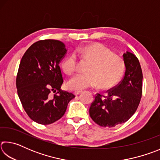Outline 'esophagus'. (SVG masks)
I'll return each mask as SVG.
<instances>
[{
  "label": "esophagus",
  "instance_id": "34e87169",
  "mask_svg": "<svg viewBox=\"0 0 160 160\" xmlns=\"http://www.w3.org/2000/svg\"><path fill=\"white\" fill-rule=\"evenodd\" d=\"M82 91H75L74 92V94L75 96H77V95H78V94H80V93H82Z\"/></svg>",
  "mask_w": 160,
  "mask_h": 160
}]
</instances>
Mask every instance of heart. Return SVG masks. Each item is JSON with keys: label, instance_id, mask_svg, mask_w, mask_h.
<instances>
[{"label": "heart", "instance_id": "obj_1", "mask_svg": "<svg viewBox=\"0 0 160 160\" xmlns=\"http://www.w3.org/2000/svg\"><path fill=\"white\" fill-rule=\"evenodd\" d=\"M75 53L91 62V65L88 70V74H77L68 81V87L70 90H82L97 85L100 89L107 90L115 85L122 77L125 68L123 59L114 55L101 43L78 47ZM75 54L72 53L68 56L62 65L68 74L73 73L77 69Z\"/></svg>", "mask_w": 160, "mask_h": 160}]
</instances>
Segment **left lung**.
I'll list each match as a JSON object with an SVG mask.
<instances>
[{
  "label": "left lung",
  "mask_w": 160,
  "mask_h": 160,
  "mask_svg": "<svg viewBox=\"0 0 160 160\" xmlns=\"http://www.w3.org/2000/svg\"><path fill=\"white\" fill-rule=\"evenodd\" d=\"M125 75L106 96L97 94L90 107L92 119L102 127H114L134 114L142 97V72L139 61L129 51L123 54Z\"/></svg>",
  "instance_id": "8db88e82"
}]
</instances>
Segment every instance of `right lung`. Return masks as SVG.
Wrapping results in <instances>:
<instances>
[{
  "label": "right lung",
  "mask_w": 160,
  "mask_h": 160,
  "mask_svg": "<svg viewBox=\"0 0 160 160\" xmlns=\"http://www.w3.org/2000/svg\"><path fill=\"white\" fill-rule=\"evenodd\" d=\"M67 49L58 40L34 43L24 54L19 66L16 87L24 109L32 120L48 125L60 119L73 94L63 91L59 66ZM51 92L56 93L51 98Z\"/></svg>",
  "instance_id": "right-lung-1"
}]
</instances>
